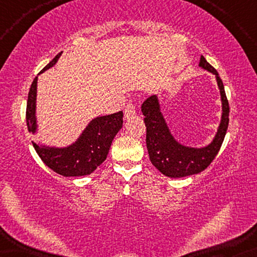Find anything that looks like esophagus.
Here are the masks:
<instances>
[{
	"mask_svg": "<svg viewBox=\"0 0 257 257\" xmlns=\"http://www.w3.org/2000/svg\"><path fill=\"white\" fill-rule=\"evenodd\" d=\"M124 114H125V119H130V118L135 117V115L137 114V108H136V105H135V104H132V103H131V104H128V105H126Z\"/></svg>",
	"mask_w": 257,
	"mask_h": 257,
	"instance_id": "obj_1",
	"label": "esophagus"
}]
</instances>
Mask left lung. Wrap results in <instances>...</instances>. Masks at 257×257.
Returning <instances> with one entry per match:
<instances>
[{"label":"left lung","instance_id":"1","mask_svg":"<svg viewBox=\"0 0 257 257\" xmlns=\"http://www.w3.org/2000/svg\"><path fill=\"white\" fill-rule=\"evenodd\" d=\"M199 65L216 76L221 100H222V118L213 143L203 149H192L179 144L171 135L166 121L160 112L157 96H151L142 105L144 121L146 126V146L150 160L157 170L170 178H182L198 174L212 164L219 153L226 136L229 122V104L224 92L222 79L219 73L205 57L201 56Z\"/></svg>","mask_w":257,"mask_h":257}]
</instances>
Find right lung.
<instances>
[{
    "mask_svg": "<svg viewBox=\"0 0 257 257\" xmlns=\"http://www.w3.org/2000/svg\"><path fill=\"white\" fill-rule=\"evenodd\" d=\"M62 52L56 56L41 72L51 68ZM40 72V73H41ZM36 89L37 77L31 84L27 101V126L29 132L36 131ZM122 126V111L93 119L73 145L65 149L44 147L33 142L42 161L63 177H82L91 174L106 159L112 140Z\"/></svg>",
    "mask_w": 257,
    "mask_h": 257,
    "instance_id": "right-lung-1",
    "label": "right lung"
}]
</instances>
